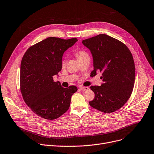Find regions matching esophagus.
I'll return each instance as SVG.
<instances>
[{
  "instance_id": "34e87169",
  "label": "esophagus",
  "mask_w": 154,
  "mask_h": 154,
  "mask_svg": "<svg viewBox=\"0 0 154 154\" xmlns=\"http://www.w3.org/2000/svg\"><path fill=\"white\" fill-rule=\"evenodd\" d=\"M80 89H81L82 91H87L88 89V87H80Z\"/></svg>"
}]
</instances>
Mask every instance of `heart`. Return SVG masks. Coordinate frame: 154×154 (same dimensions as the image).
Returning <instances> with one entry per match:
<instances>
[{
  "mask_svg": "<svg viewBox=\"0 0 154 154\" xmlns=\"http://www.w3.org/2000/svg\"><path fill=\"white\" fill-rule=\"evenodd\" d=\"M76 56H77V59L79 60L80 59H83L84 57H88V54L85 51H79L78 52L76 53ZM66 61L63 60L62 62V66L63 67V66H66Z\"/></svg>",
  "mask_w": 154,
  "mask_h": 154,
  "instance_id": "obj_1",
  "label": "heart"
}]
</instances>
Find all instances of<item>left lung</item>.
<instances>
[{"instance_id":"8db88e82","label":"left lung","mask_w":154,"mask_h":154,"mask_svg":"<svg viewBox=\"0 0 154 154\" xmlns=\"http://www.w3.org/2000/svg\"><path fill=\"white\" fill-rule=\"evenodd\" d=\"M82 44L92 55L91 75L102 72L101 85L90 87L95 94L90 106L104 113L115 112L126 103L133 91L135 69L132 55L124 44L106 34L87 38Z\"/></svg>"}]
</instances>
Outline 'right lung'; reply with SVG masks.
Returning a JSON list of instances; mask_svg holds the SVG:
<instances>
[{
  "label": "right lung",
  "mask_w": 154,
  "mask_h": 154,
  "mask_svg": "<svg viewBox=\"0 0 154 154\" xmlns=\"http://www.w3.org/2000/svg\"><path fill=\"white\" fill-rule=\"evenodd\" d=\"M76 38L67 40L48 37L29 47L20 64V91L23 99L38 116L47 120L57 119L66 112L71 97L77 91L74 85L63 88L54 82L62 69L64 52L74 45Z\"/></svg>",
  "instance_id": "right-lung-1"
}]
</instances>
